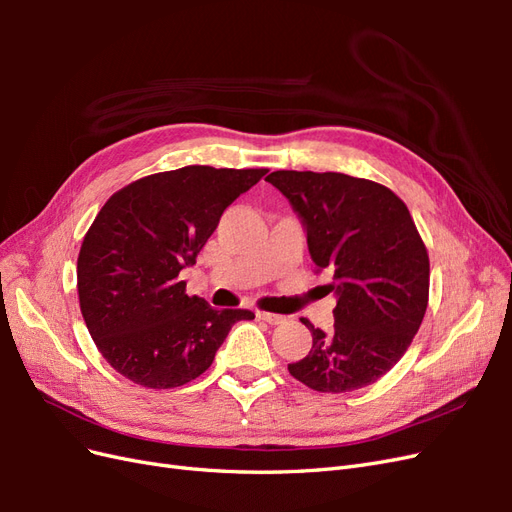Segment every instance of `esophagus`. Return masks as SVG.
<instances>
[{"label": "esophagus", "mask_w": 512, "mask_h": 512, "mask_svg": "<svg viewBox=\"0 0 512 512\" xmlns=\"http://www.w3.org/2000/svg\"><path fill=\"white\" fill-rule=\"evenodd\" d=\"M258 318L265 320L269 324H284L286 322V316H280V314H271V312H258Z\"/></svg>", "instance_id": "1"}]
</instances>
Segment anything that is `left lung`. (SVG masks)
I'll use <instances>...</instances> for the list:
<instances>
[{
	"mask_svg": "<svg viewBox=\"0 0 512 512\" xmlns=\"http://www.w3.org/2000/svg\"><path fill=\"white\" fill-rule=\"evenodd\" d=\"M301 215L316 273L333 275L329 333L288 371L318 393H348L389 371L421 327L429 301V256L412 215L386 185L344 173L275 170L267 177Z\"/></svg>",
	"mask_w": 512,
	"mask_h": 512,
	"instance_id": "1",
	"label": "left lung"
}]
</instances>
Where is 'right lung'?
I'll return each mask as SVG.
<instances>
[{"mask_svg":"<svg viewBox=\"0 0 512 512\" xmlns=\"http://www.w3.org/2000/svg\"><path fill=\"white\" fill-rule=\"evenodd\" d=\"M267 168L183 166L128 183L98 211L76 262L81 314L117 374L145 389H175L211 367L250 309H213L179 280L224 209Z\"/></svg>","mask_w":512,"mask_h":512,"instance_id":"add662e5","label":"right lung"}]
</instances>
